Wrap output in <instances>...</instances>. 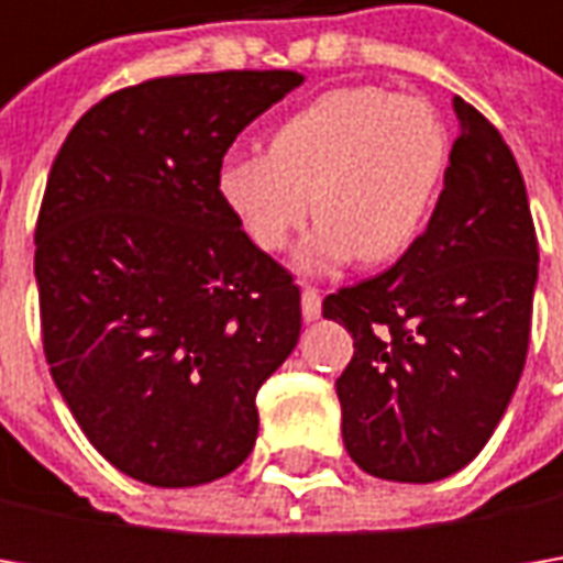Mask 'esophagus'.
<instances>
[{"label":"esophagus","mask_w":563,"mask_h":563,"mask_svg":"<svg viewBox=\"0 0 563 563\" xmlns=\"http://www.w3.org/2000/svg\"><path fill=\"white\" fill-rule=\"evenodd\" d=\"M300 313H303L307 322H313V319H319V313H322V297H319V291L310 288V285H303V294H300Z\"/></svg>","instance_id":"1"}]
</instances>
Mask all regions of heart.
<instances>
[{"mask_svg":"<svg viewBox=\"0 0 563 563\" xmlns=\"http://www.w3.org/2000/svg\"><path fill=\"white\" fill-rule=\"evenodd\" d=\"M448 168V134L420 97L357 84L275 124L269 153H231L216 190L250 241L278 253L310 219L307 269L385 266L420 241Z\"/></svg>","mask_w":563,"mask_h":563,"instance_id":"1","label":"heart"}]
</instances>
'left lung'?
<instances>
[{"label":"left lung","instance_id":"obj_1","mask_svg":"<svg viewBox=\"0 0 563 563\" xmlns=\"http://www.w3.org/2000/svg\"><path fill=\"white\" fill-rule=\"evenodd\" d=\"M420 241L322 300L354 338L335 382L351 461L391 483H435L492 439L530 347L539 244L517 159L470 102Z\"/></svg>","mask_w":563,"mask_h":563}]
</instances>
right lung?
<instances>
[{"label":"right lung","mask_w":563,"mask_h":563,"mask_svg":"<svg viewBox=\"0 0 563 563\" xmlns=\"http://www.w3.org/2000/svg\"><path fill=\"white\" fill-rule=\"evenodd\" d=\"M297 71L143 80L55 156L33 275L43 351L77 426L124 476L203 486L247 461L256 391L300 338V288L216 190L228 146Z\"/></svg>","instance_id":"right-lung-1"}]
</instances>
